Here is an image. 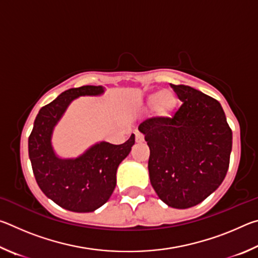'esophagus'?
<instances>
[{"label": "esophagus", "instance_id": "1", "mask_svg": "<svg viewBox=\"0 0 258 258\" xmlns=\"http://www.w3.org/2000/svg\"><path fill=\"white\" fill-rule=\"evenodd\" d=\"M143 140H145V138H143V135L141 133L135 132V141H137V143H142Z\"/></svg>", "mask_w": 258, "mask_h": 258}]
</instances>
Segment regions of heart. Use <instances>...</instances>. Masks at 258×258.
<instances>
[{
  "label": "heart",
  "mask_w": 258,
  "mask_h": 258,
  "mask_svg": "<svg viewBox=\"0 0 258 258\" xmlns=\"http://www.w3.org/2000/svg\"><path fill=\"white\" fill-rule=\"evenodd\" d=\"M146 106L149 109H154L157 116L166 118V117L173 115L177 109V94L169 89L161 90L159 92L150 94L147 98Z\"/></svg>",
  "instance_id": "1"
}]
</instances>
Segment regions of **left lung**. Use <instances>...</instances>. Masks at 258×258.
<instances>
[{"label": "left lung", "instance_id": "8db88e82", "mask_svg": "<svg viewBox=\"0 0 258 258\" xmlns=\"http://www.w3.org/2000/svg\"><path fill=\"white\" fill-rule=\"evenodd\" d=\"M183 102L169 117L139 125L149 146L151 185L169 207H194L212 195L228 173L232 131L223 108L194 87L171 84Z\"/></svg>", "mask_w": 258, "mask_h": 258}]
</instances>
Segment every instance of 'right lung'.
I'll use <instances>...</instances> for the list:
<instances>
[{"label":"right lung","instance_id":"1","mask_svg":"<svg viewBox=\"0 0 258 258\" xmlns=\"http://www.w3.org/2000/svg\"><path fill=\"white\" fill-rule=\"evenodd\" d=\"M102 86L69 89L42 107L28 139V154L38 186L47 198L67 211L93 212L108 202L116 186V172L135 142L134 134L123 145L100 142L74 159L59 158L51 145L52 132L74 99L100 95Z\"/></svg>","mask_w":258,"mask_h":258}]
</instances>
